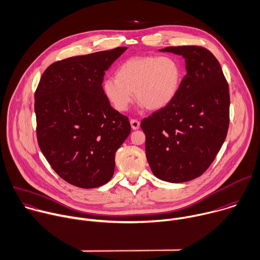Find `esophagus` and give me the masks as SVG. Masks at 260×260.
Listing matches in <instances>:
<instances>
[{
    "label": "esophagus",
    "instance_id": "obj_1",
    "mask_svg": "<svg viewBox=\"0 0 260 260\" xmlns=\"http://www.w3.org/2000/svg\"><path fill=\"white\" fill-rule=\"evenodd\" d=\"M130 125H131V128H132L133 130H137V129L140 127V123H139V121H137V120H131V121H130Z\"/></svg>",
    "mask_w": 260,
    "mask_h": 260
}]
</instances>
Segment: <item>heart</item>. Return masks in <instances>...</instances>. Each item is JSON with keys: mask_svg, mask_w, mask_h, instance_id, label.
I'll use <instances>...</instances> for the list:
<instances>
[{"mask_svg": "<svg viewBox=\"0 0 260 260\" xmlns=\"http://www.w3.org/2000/svg\"><path fill=\"white\" fill-rule=\"evenodd\" d=\"M183 79L180 62L169 56H137L122 62L115 79L103 81L101 90L119 113L128 111L134 95L142 108L158 112L170 106Z\"/></svg>", "mask_w": 260, "mask_h": 260, "instance_id": "heart-1", "label": "heart"}]
</instances>
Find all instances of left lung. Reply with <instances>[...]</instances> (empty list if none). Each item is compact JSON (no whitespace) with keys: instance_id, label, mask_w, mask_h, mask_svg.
Listing matches in <instances>:
<instances>
[{"instance_id":"left-lung-1","label":"left lung","mask_w":260,"mask_h":260,"mask_svg":"<svg viewBox=\"0 0 260 260\" xmlns=\"http://www.w3.org/2000/svg\"><path fill=\"white\" fill-rule=\"evenodd\" d=\"M159 51L182 56L186 75L171 105L143 119L140 127L153 175L179 183L202 175L221 148L230 123V91L218 60L207 49Z\"/></svg>"}]
</instances>
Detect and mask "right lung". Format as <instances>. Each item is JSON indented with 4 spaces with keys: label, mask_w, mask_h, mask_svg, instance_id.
I'll use <instances>...</instances> for the list:
<instances>
[{
    "label": "right lung",
    "mask_w": 260,
    "mask_h": 260,
    "mask_svg": "<svg viewBox=\"0 0 260 260\" xmlns=\"http://www.w3.org/2000/svg\"><path fill=\"white\" fill-rule=\"evenodd\" d=\"M127 47L52 63L35 93L39 146L53 170L82 188L106 184L115 155L131 132L127 117L114 110L101 90L105 73Z\"/></svg>",
    "instance_id": "1"
}]
</instances>
